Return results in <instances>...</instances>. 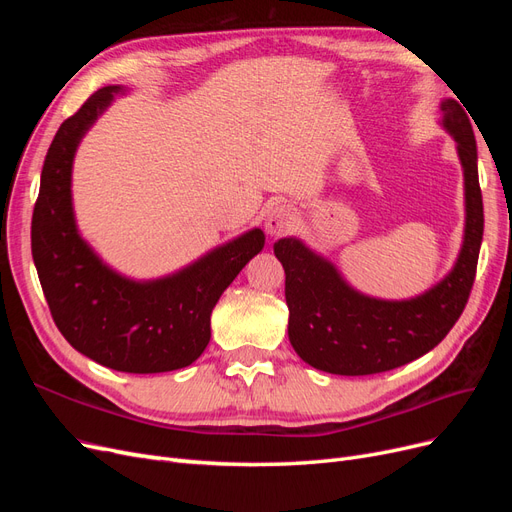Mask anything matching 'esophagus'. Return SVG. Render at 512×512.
<instances>
[{
  "label": "esophagus",
  "instance_id": "esophagus-1",
  "mask_svg": "<svg viewBox=\"0 0 512 512\" xmlns=\"http://www.w3.org/2000/svg\"><path fill=\"white\" fill-rule=\"evenodd\" d=\"M297 226V213L290 205H275L265 218V230L269 237H284Z\"/></svg>",
  "mask_w": 512,
  "mask_h": 512
}]
</instances>
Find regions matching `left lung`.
<instances>
[{"mask_svg": "<svg viewBox=\"0 0 512 512\" xmlns=\"http://www.w3.org/2000/svg\"><path fill=\"white\" fill-rule=\"evenodd\" d=\"M466 177V239L455 269L410 301H378L354 292L331 262L297 239H280L275 256L286 273L288 337L305 363L339 376H369L406 365L436 348L466 309L483 241V194L470 117L455 100L442 102Z\"/></svg>", "mask_w": 512, "mask_h": 512, "instance_id": "obj_1", "label": "left lung"}]
</instances>
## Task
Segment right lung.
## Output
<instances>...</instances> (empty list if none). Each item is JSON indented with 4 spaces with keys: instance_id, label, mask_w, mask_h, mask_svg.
<instances>
[{
    "instance_id": "obj_1",
    "label": "right lung",
    "mask_w": 512,
    "mask_h": 512,
    "mask_svg": "<svg viewBox=\"0 0 512 512\" xmlns=\"http://www.w3.org/2000/svg\"><path fill=\"white\" fill-rule=\"evenodd\" d=\"M108 85L61 123L42 166L32 218V254L57 329L104 367L160 374L194 363L209 344L211 309L265 245L254 228L164 280L138 284L106 269L74 226L72 158L81 136L111 104Z\"/></svg>"
}]
</instances>
